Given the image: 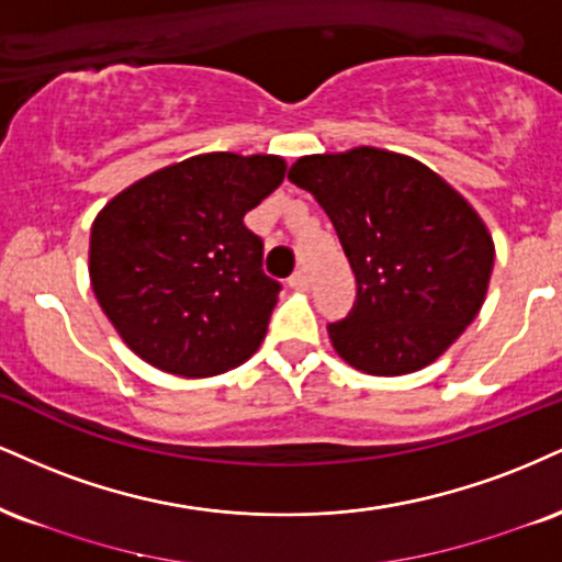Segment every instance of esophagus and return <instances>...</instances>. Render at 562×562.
<instances>
[{"mask_svg":"<svg viewBox=\"0 0 562 562\" xmlns=\"http://www.w3.org/2000/svg\"><path fill=\"white\" fill-rule=\"evenodd\" d=\"M288 285L293 290H308V274L301 269V272H295L293 277H290Z\"/></svg>","mask_w":562,"mask_h":562,"instance_id":"esophagus-1","label":"esophagus"}]
</instances>
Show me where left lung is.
<instances>
[{
    "label": "left lung",
    "instance_id": "1",
    "mask_svg": "<svg viewBox=\"0 0 562 562\" xmlns=\"http://www.w3.org/2000/svg\"><path fill=\"white\" fill-rule=\"evenodd\" d=\"M288 178L333 220L356 274L353 308L327 327L337 356L374 376L437 361L476 319L495 263L474 206L422 161L371 146L301 157Z\"/></svg>",
    "mask_w": 562,
    "mask_h": 562
}]
</instances>
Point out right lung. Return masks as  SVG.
Wrapping results in <instances>:
<instances>
[{
  "instance_id": "right-lung-1",
  "label": "right lung",
  "mask_w": 562,
  "mask_h": 562,
  "mask_svg": "<svg viewBox=\"0 0 562 562\" xmlns=\"http://www.w3.org/2000/svg\"><path fill=\"white\" fill-rule=\"evenodd\" d=\"M285 178L272 154L214 151L133 182L91 227L88 274L125 346L178 376H214L259 350L280 282L243 225Z\"/></svg>"
}]
</instances>
